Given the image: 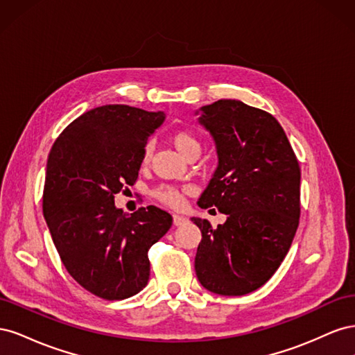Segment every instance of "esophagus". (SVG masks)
<instances>
[{
	"label": "esophagus",
	"mask_w": 355,
	"mask_h": 355,
	"mask_svg": "<svg viewBox=\"0 0 355 355\" xmlns=\"http://www.w3.org/2000/svg\"><path fill=\"white\" fill-rule=\"evenodd\" d=\"M187 222V218L180 216V214H173V223L176 227H180V225H184Z\"/></svg>",
	"instance_id": "esophagus-1"
}]
</instances>
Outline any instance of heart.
<instances>
[{"label":"heart","instance_id":"obj_1","mask_svg":"<svg viewBox=\"0 0 355 355\" xmlns=\"http://www.w3.org/2000/svg\"><path fill=\"white\" fill-rule=\"evenodd\" d=\"M171 144L175 145L178 151L185 155L187 158L201 151V144L197 136L192 135L188 130H176L170 136ZM151 159V145H146L142 151V164H148ZM188 192V188H178L173 185H159L153 191V197L161 204H166L170 207H179L184 202V194Z\"/></svg>","mask_w":355,"mask_h":355}]
</instances>
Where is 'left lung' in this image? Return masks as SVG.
Returning a JSON list of instances; mask_svg holds the SVG:
<instances>
[{
    "mask_svg": "<svg viewBox=\"0 0 355 355\" xmlns=\"http://www.w3.org/2000/svg\"><path fill=\"white\" fill-rule=\"evenodd\" d=\"M200 123L211 133L219 166L198 200L227 222L201 231L196 272L207 290L241 296L263 286L292 245L300 216V167L275 118L241 101L202 106Z\"/></svg>",
    "mask_w": 355,
    "mask_h": 355,
    "instance_id": "obj_1",
    "label": "left lung"
}]
</instances>
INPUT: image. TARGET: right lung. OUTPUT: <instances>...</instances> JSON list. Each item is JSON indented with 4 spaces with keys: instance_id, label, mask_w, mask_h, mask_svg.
Here are the masks:
<instances>
[{
    "instance_id": "obj_1",
    "label": "right lung",
    "mask_w": 355,
    "mask_h": 355,
    "mask_svg": "<svg viewBox=\"0 0 355 355\" xmlns=\"http://www.w3.org/2000/svg\"><path fill=\"white\" fill-rule=\"evenodd\" d=\"M163 112L103 105L73 120L51 146L42 211L63 266L81 287L106 300L148 284V250L171 227L155 206L123 213L114 196L135 185L148 136Z\"/></svg>"
}]
</instances>
